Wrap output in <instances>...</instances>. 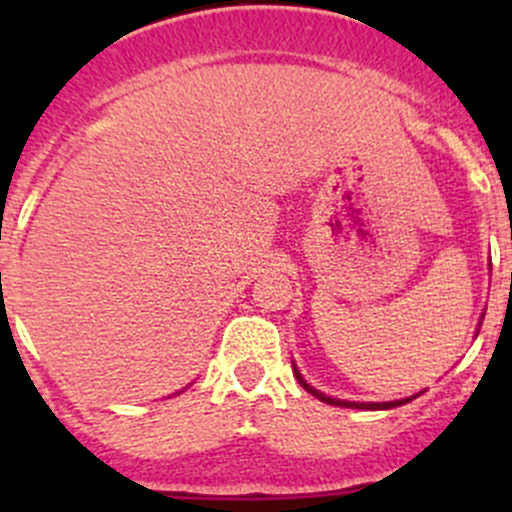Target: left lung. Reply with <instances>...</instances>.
I'll use <instances>...</instances> for the list:
<instances>
[{
	"instance_id": "left-lung-1",
	"label": "left lung",
	"mask_w": 512,
	"mask_h": 512,
	"mask_svg": "<svg viewBox=\"0 0 512 512\" xmlns=\"http://www.w3.org/2000/svg\"><path fill=\"white\" fill-rule=\"evenodd\" d=\"M510 285H512V275H510ZM483 317H485V312H483ZM483 317H480V322H478V332H480V324H483ZM476 332V334H478ZM292 371H294V376H297V381L299 384L304 386V389L309 391V394L312 396H317L319 401H324V404H332V406H344V409H364V411H386V409H396V406H404V404H409V401H414V399H418V396L423 394V391H418V394H414V396H406V399H396V401H347V399H334V396H327V394H322V391H317L314 389V386H309L307 381H304V376L299 374V369H297V364H294L292 361Z\"/></svg>"
}]
</instances>
